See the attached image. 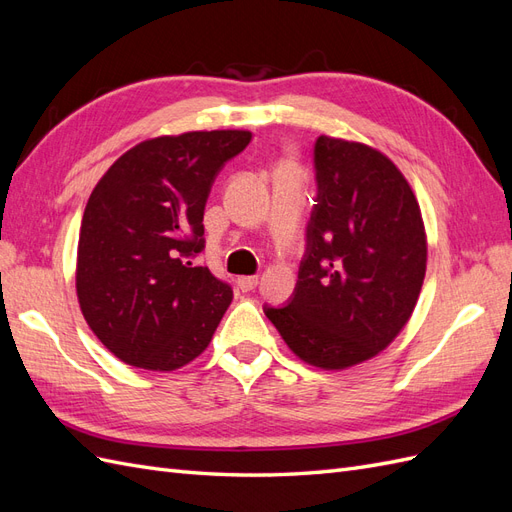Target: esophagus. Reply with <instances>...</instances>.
Wrapping results in <instances>:
<instances>
[{"instance_id": "esophagus-1", "label": "esophagus", "mask_w": 512, "mask_h": 512, "mask_svg": "<svg viewBox=\"0 0 512 512\" xmlns=\"http://www.w3.org/2000/svg\"><path fill=\"white\" fill-rule=\"evenodd\" d=\"M258 286V277L256 275H245V277H239V288L243 292H250Z\"/></svg>"}]
</instances>
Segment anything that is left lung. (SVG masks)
Segmentation results:
<instances>
[{
	"label": "left lung",
	"instance_id": "8db88e82",
	"mask_svg": "<svg viewBox=\"0 0 512 512\" xmlns=\"http://www.w3.org/2000/svg\"><path fill=\"white\" fill-rule=\"evenodd\" d=\"M318 196L292 299L265 307L288 348L320 369L376 356L406 327L427 269L421 207L378 149L318 136Z\"/></svg>",
	"mask_w": 512,
	"mask_h": 512
}]
</instances>
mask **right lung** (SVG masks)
<instances>
[{
  "instance_id": "obj_1",
  "label": "right lung",
  "mask_w": 512,
  "mask_h": 512,
  "mask_svg": "<svg viewBox=\"0 0 512 512\" xmlns=\"http://www.w3.org/2000/svg\"><path fill=\"white\" fill-rule=\"evenodd\" d=\"M250 141L247 130L149 138L91 192L76 294L89 329L119 361L173 371L209 346L232 290L192 258L205 247L211 185Z\"/></svg>"
}]
</instances>
